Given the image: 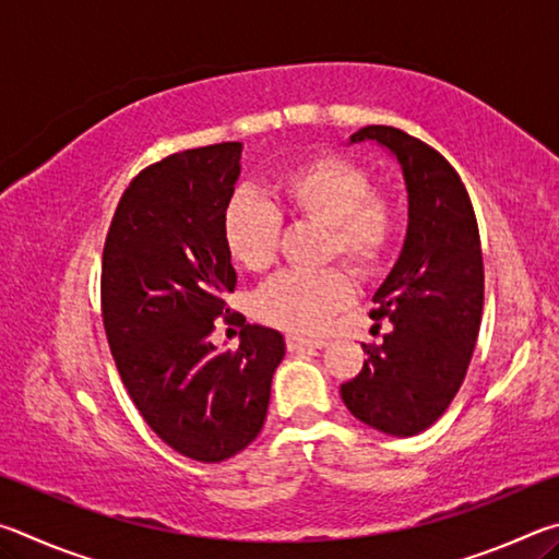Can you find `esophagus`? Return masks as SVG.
I'll list each match as a JSON object with an SVG mask.
<instances>
[{"label": "esophagus", "instance_id": "1", "mask_svg": "<svg viewBox=\"0 0 559 559\" xmlns=\"http://www.w3.org/2000/svg\"><path fill=\"white\" fill-rule=\"evenodd\" d=\"M286 345L290 353H298V349H308V347H325L328 340L323 337H306V335H298V333H288L286 335Z\"/></svg>", "mask_w": 559, "mask_h": 559}]
</instances>
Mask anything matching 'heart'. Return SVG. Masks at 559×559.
I'll list each match as a JSON object with an SVG mask.
<instances>
[{
  "label": "heart",
  "mask_w": 559,
  "mask_h": 559,
  "mask_svg": "<svg viewBox=\"0 0 559 559\" xmlns=\"http://www.w3.org/2000/svg\"><path fill=\"white\" fill-rule=\"evenodd\" d=\"M273 202L236 194L224 212V241L231 259L253 273L269 271L278 257L283 216L323 224V259H337L359 278L380 271L400 236V204L390 192L370 189V175L353 159L318 155L273 179ZM353 286L335 266L283 271L259 290L257 316L286 330H320L347 306Z\"/></svg>",
  "instance_id": "b5f03b06"
}]
</instances>
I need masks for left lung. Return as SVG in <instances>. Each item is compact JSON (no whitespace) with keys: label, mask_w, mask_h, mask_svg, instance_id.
<instances>
[{"label":"left lung","mask_w":559,"mask_h":559,"mask_svg":"<svg viewBox=\"0 0 559 559\" xmlns=\"http://www.w3.org/2000/svg\"><path fill=\"white\" fill-rule=\"evenodd\" d=\"M396 155L409 192L402 257L374 293L370 316L392 328L340 394L353 416L392 437H414L449 409L466 377L484 313V253L461 177L439 150L392 126L357 130Z\"/></svg>","instance_id":"8db88e82"}]
</instances>
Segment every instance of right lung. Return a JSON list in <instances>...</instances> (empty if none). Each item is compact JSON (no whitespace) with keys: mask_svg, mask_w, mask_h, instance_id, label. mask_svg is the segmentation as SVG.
Here are the masks:
<instances>
[{"mask_svg":"<svg viewBox=\"0 0 559 559\" xmlns=\"http://www.w3.org/2000/svg\"><path fill=\"white\" fill-rule=\"evenodd\" d=\"M241 175V145L185 150L130 179L100 263V313L132 404L187 459H231L266 421L271 380L286 355L278 330L231 313L236 288L224 212ZM242 328L216 350L214 319Z\"/></svg>","mask_w":559,"mask_h":559,"instance_id":"right-lung-1","label":"right lung"}]
</instances>
